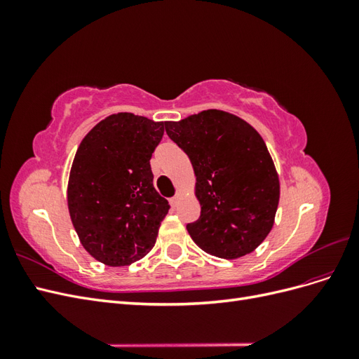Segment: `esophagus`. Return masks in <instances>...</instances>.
Returning <instances> with one entry per match:
<instances>
[{"mask_svg": "<svg viewBox=\"0 0 359 359\" xmlns=\"http://www.w3.org/2000/svg\"><path fill=\"white\" fill-rule=\"evenodd\" d=\"M181 196H182V194L181 193H177L175 194V196H173L172 199H170V205L173 206V208H175V206L180 203V199H181Z\"/></svg>", "mask_w": 359, "mask_h": 359, "instance_id": "esophagus-1", "label": "esophagus"}]
</instances>
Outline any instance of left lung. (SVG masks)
Returning a JSON list of instances; mask_svg holds the SVG:
<instances>
[{"mask_svg": "<svg viewBox=\"0 0 359 359\" xmlns=\"http://www.w3.org/2000/svg\"><path fill=\"white\" fill-rule=\"evenodd\" d=\"M165 127L196 177L201 217L187 224L194 244L222 259L255 252L273 229L280 201L278 173L262 136L243 118L219 109Z\"/></svg>", "mask_w": 359, "mask_h": 359, "instance_id": "left-lung-1", "label": "left lung"}]
</instances>
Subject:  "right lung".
<instances>
[{
	"label": "right lung",
	"mask_w": 359,
	"mask_h": 359,
	"mask_svg": "<svg viewBox=\"0 0 359 359\" xmlns=\"http://www.w3.org/2000/svg\"><path fill=\"white\" fill-rule=\"evenodd\" d=\"M165 123L118 112L95 124L76 151L67 205L83 248L109 266L153 250L170 205L154 189L149 160Z\"/></svg>",
	"instance_id": "add662e5"
}]
</instances>
